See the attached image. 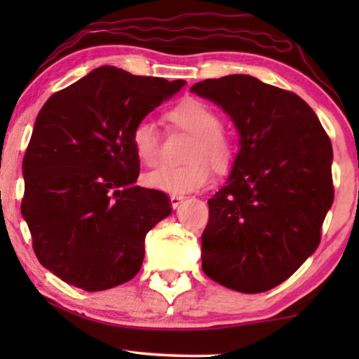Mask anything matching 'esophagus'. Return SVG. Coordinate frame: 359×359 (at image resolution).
I'll use <instances>...</instances> for the list:
<instances>
[{"label":"esophagus","instance_id":"34e87169","mask_svg":"<svg viewBox=\"0 0 359 359\" xmlns=\"http://www.w3.org/2000/svg\"><path fill=\"white\" fill-rule=\"evenodd\" d=\"M183 199H184V196H181V194H171V196H170V203H171V208H173V209L180 208V204L183 203Z\"/></svg>","mask_w":359,"mask_h":359}]
</instances>
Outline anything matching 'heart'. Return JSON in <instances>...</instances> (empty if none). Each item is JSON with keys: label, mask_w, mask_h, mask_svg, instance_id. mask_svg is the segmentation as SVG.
<instances>
[{"label": "heart", "mask_w": 359, "mask_h": 359, "mask_svg": "<svg viewBox=\"0 0 359 359\" xmlns=\"http://www.w3.org/2000/svg\"><path fill=\"white\" fill-rule=\"evenodd\" d=\"M166 119L173 127L188 132L184 163L163 165L144 176V183L163 193L186 194L203 188L215 173H227L237 158L233 137L222 129V117L204 101L188 97L166 111ZM132 147L145 166H156L161 160V135L149 117L140 119L130 134Z\"/></svg>", "instance_id": "1"}]
</instances>
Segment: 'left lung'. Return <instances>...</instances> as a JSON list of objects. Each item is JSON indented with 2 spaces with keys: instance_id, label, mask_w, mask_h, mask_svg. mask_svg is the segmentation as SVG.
Returning a JSON list of instances; mask_svg holds the SVG:
<instances>
[{
  "instance_id": "obj_1",
  "label": "left lung",
  "mask_w": 359,
  "mask_h": 359,
  "mask_svg": "<svg viewBox=\"0 0 359 359\" xmlns=\"http://www.w3.org/2000/svg\"><path fill=\"white\" fill-rule=\"evenodd\" d=\"M240 134L227 184L209 199L203 271L245 294L273 289L316 252L333 203L332 142L296 93L250 75L191 86Z\"/></svg>"
}]
</instances>
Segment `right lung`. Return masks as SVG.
<instances>
[{
    "label": "right lung",
    "instance_id": "add662e5",
    "mask_svg": "<svg viewBox=\"0 0 359 359\" xmlns=\"http://www.w3.org/2000/svg\"><path fill=\"white\" fill-rule=\"evenodd\" d=\"M183 85L100 67L42 106L22 160L21 212L37 259L62 281L104 291L140 271L145 235L171 203L134 184L130 134Z\"/></svg>",
    "mask_w": 359,
    "mask_h": 359
}]
</instances>
